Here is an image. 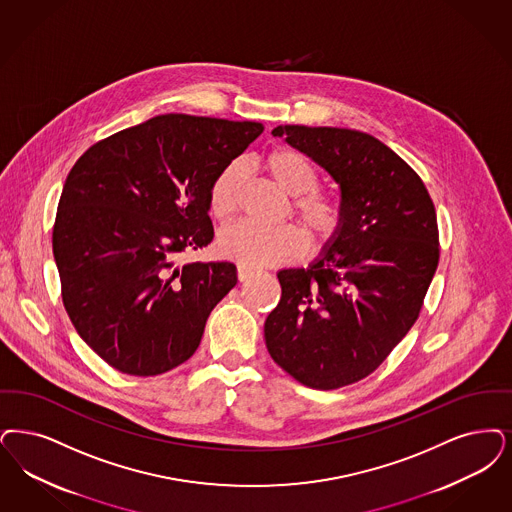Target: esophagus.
<instances>
[{
  "label": "esophagus",
  "mask_w": 512,
  "mask_h": 512,
  "mask_svg": "<svg viewBox=\"0 0 512 512\" xmlns=\"http://www.w3.org/2000/svg\"><path fill=\"white\" fill-rule=\"evenodd\" d=\"M253 274H255V268L246 265H238V280H240V282H246Z\"/></svg>",
  "instance_id": "esophagus-1"
}]
</instances>
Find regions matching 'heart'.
Here are the masks:
<instances>
[{
	"label": "heart",
	"instance_id": "obj_1",
	"mask_svg": "<svg viewBox=\"0 0 512 512\" xmlns=\"http://www.w3.org/2000/svg\"><path fill=\"white\" fill-rule=\"evenodd\" d=\"M272 181L293 198V213L307 226L316 242L326 244L343 225V209L337 200L318 192V173L307 156L293 148H274L265 160ZM244 165L226 164L207 188V205L215 219L228 221L238 207V190ZM308 249L305 230L297 225L265 228L249 221L226 226L217 236L221 257L246 266L286 265L301 259Z\"/></svg>",
	"mask_w": 512,
	"mask_h": 512
}]
</instances>
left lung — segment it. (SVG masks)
Wrapping results in <instances>:
<instances>
[{
	"mask_svg": "<svg viewBox=\"0 0 512 512\" xmlns=\"http://www.w3.org/2000/svg\"><path fill=\"white\" fill-rule=\"evenodd\" d=\"M272 135L339 184L343 225L308 268L278 272L266 348L310 389L347 387L379 368L419 318L440 257L434 204L421 177L368 133L278 125Z\"/></svg>",
	"mask_w": 512,
	"mask_h": 512,
	"instance_id": "1",
	"label": "left lung"
}]
</instances>
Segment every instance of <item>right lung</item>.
<instances>
[{
    "mask_svg": "<svg viewBox=\"0 0 512 512\" xmlns=\"http://www.w3.org/2000/svg\"><path fill=\"white\" fill-rule=\"evenodd\" d=\"M263 123L165 114L93 144L70 169L53 226L62 303L108 366L150 377L200 345L234 263H186L213 240L207 188Z\"/></svg>",
    "mask_w": 512,
    "mask_h": 512,
    "instance_id": "right-lung-1",
    "label": "right lung"
}]
</instances>
